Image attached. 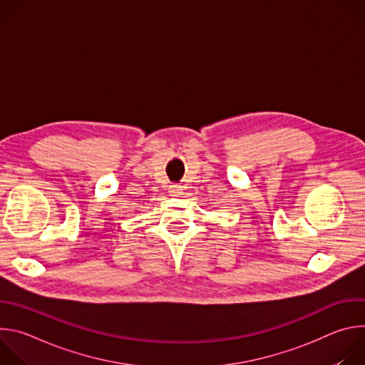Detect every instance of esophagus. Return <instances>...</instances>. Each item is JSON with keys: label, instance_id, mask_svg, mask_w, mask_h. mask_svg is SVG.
I'll return each mask as SVG.
<instances>
[{"label": "esophagus", "instance_id": "esophagus-1", "mask_svg": "<svg viewBox=\"0 0 365 365\" xmlns=\"http://www.w3.org/2000/svg\"><path fill=\"white\" fill-rule=\"evenodd\" d=\"M169 192H170V195H172V196H175V197H180V196L183 195V187H182V186H179V185H170Z\"/></svg>", "mask_w": 365, "mask_h": 365}]
</instances>
